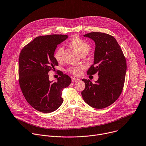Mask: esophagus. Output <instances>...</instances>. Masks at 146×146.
Instances as JSON below:
<instances>
[{"label": "esophagus", "instance_id": "1", "mask_svg": "<svg viewBox=\"0 0 146 146\" xmlns=\"http://www.w3.org/2000/svg\"><path fill=\"white\" fill-rule=\"evenodd\" d=\"M79 80V79H78V78H72V81L73 82H78Z\"/></svg>", "mask_w": 146, "mask_h": 146}]
</instances>
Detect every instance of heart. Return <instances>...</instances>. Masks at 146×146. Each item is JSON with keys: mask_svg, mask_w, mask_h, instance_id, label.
<instances>
[{"mask_svg": "<svg viewBox=\"0 0 146 146\" xmlns=\"http://www.w3.org/2000/svg\"><path fill=\"white\" fill-rule=\"evenodd\" d=\"M70 45L80 54L82 53H87L90 49V46L89 44L83 41L82 39L79 38V37L75 36L73 37L69 42ZM64 53V47L63 46H60L58 48L54 53V57L57 62H61L63 60ZM83 66H76V67H71L68 69V71L72 74L78 76L82 73V70L83 69Z\"/></svg>", "mask_w": 146, "mask_h": 146, "instance_id": "1", "label": "heart"}]
</instances>
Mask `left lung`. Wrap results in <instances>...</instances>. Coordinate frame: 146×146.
<instances>
[{
  "mask_svg": "<svg viewBox=\"0 0 146 146\" xmlns=\"http://www.w3.org/2000/svg\"><path fill=\"white\" fill-rule=\"evenodd\" d=\"M84 37L90 38L96 43L94 64L87 74L98 73L99 78L95 83L83 79L86 86L82 96L89 106L105 108L117 100L123 91L127 71L125 57L119 44L111 35L91 32Z\"/></svg>",
  "mask_w": 146,
  "mask_h": 146,
  "instance_id": "obj_1",
  "label": "left lung"
}]
</instances>
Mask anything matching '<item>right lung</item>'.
<instances>
[{"label": "right lung", "mask_w": 146, "mask_h": 146, "mask_svg": "<svg viewBox=\"0 0 146 146\" xmlns=\"http://www.w3.org/2000/svg\"><path fill=\"white\" fill-rule=\"evenodd\" d=\"M67 35L38 36L25 45L19 57V83L27 102L36 110L45 113L59 108L63 102V90L71 82L70 77L60 73L57 81L49 80L48 72L58 63L54 57L58 44Z\"/></svg>", "instance_id": "right-lung-1"}]
</instances>
